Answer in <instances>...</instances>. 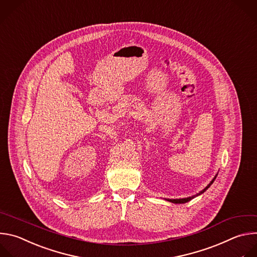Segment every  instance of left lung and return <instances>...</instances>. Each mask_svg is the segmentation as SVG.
<instances>
[{"instance_id": "obj_1", "label": "left lung", "mask_w": 257, "mask_h": 257, "mask_svg": "<svg viewBox=\"0 0 257 257\" xmlns=\"http://www.w3.org/2000/svg\"><path fill=\"white\" fill-rule=\"evenodd\" d=\"M217 176H218V173L215 175V177L212 179V181H211L206 187H204L201 191H199L198 193H196V194H194V195H192V196H188V197H184V198H165V199L168 200V201H170V202H173V203H185V202H188V201L191 200L192 198H194V197H196V196L202 194L204 191H206V190L214 183V181H215V179L217 178Z\"/></svg>"}]
</instances>
